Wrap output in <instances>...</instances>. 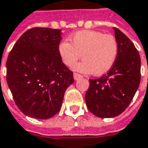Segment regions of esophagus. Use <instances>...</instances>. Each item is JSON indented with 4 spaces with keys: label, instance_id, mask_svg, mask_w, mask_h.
Instances as JSON below:
<instances>
[{
    "label": "esophagus",
    "instance_id": "esophagus-1",
    "mask_svg": "<svg viewBox=\"0 0 148 148\" xmlns=\"http://www.w3.org/2000/svg\"><path fill=\"white\" fill-rule=\"evenodd\" d=\"M73 77H74V79H75V80H78V79H80V78H82V76L78 74V73H74V74H73Z\"/></svg>",
    "mask_w": 148,
    "mask_h": 148
}]
</instances>
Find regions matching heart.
Wrapping results in <instances>:
<instances>
[{"instance_id":"1","label":"heart","mask_w":148,"mask_h":148,"mask_svg":"<svg viewBox=\"0 0 148 148\" xmlns=\"http://www.w3.org/2000/svg\"><path fill=\"white\" fill-rule=\"evenodd\" d=\"M69 40L60 44L58 52L62 62L68 67H72L82 55L84 60L73 66L76 71L101 76L108 72L116 62L119 46L114 36L94 30H82L71 36Z\"/></svg>"}]
</instances>
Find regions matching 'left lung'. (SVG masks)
Here are the masks:
<instances>
[{
  "label": "left lung",
  "instance_id": "obj_1",
  "mask_svg": "<svg viewBox=\"0 0 148 148\" xmlns=\"http://www.w3.org/2000/svg\"><path fill=\"white\" fill-rule=\"evenodd\" d=\"M119 52L115 64L100 78L89 79L85 94L88 110L99 118H113L120 115L132 100L139 88L141 60L130 39L113 28Z\"/></svg>",
  "mask_w": 148,
  "mask_h": 148
}]
</instances>
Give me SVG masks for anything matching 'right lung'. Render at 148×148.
<instances>
[{"instance_id": "right-lung-1", "label": "right lung", "mask_w": 148, "mask_h": 148, "mask_svg": "<svg viewBox=\"0 0 148 148\" xmlns=\"http://www.w3.org/2000/svg\"><path fill=\"white\" fill-rule=\"evenodd\" d=\"M60 29L33 28L18 39L6 63L7 83L25 116L49 119L59 112L73 73L62 62Z\"/></svg>"}]
</instances>
